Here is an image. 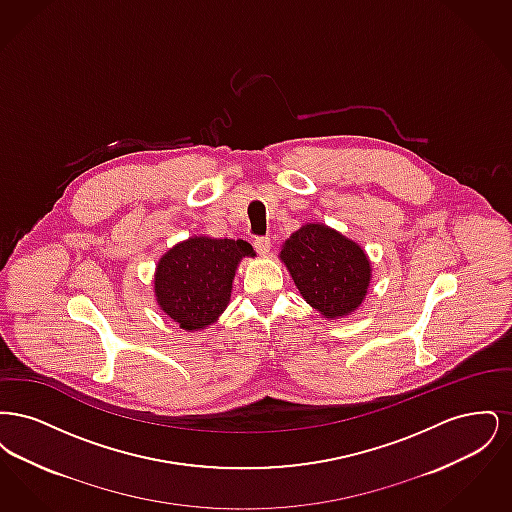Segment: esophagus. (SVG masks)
<instances>
[{
	"label": "esophagus",
	"instance_id": "esophagus-1",
	"mask_svg": "<svg viewBox=\"0 0 512 512\" xmlns=\"http://www.w3.org/2000/svg\"><path fill=\"white\" fill-rule=\"evenodd\" d=\"M253 245H255L257 253L267 255L268 251H270V238H268V236H259V238L253 240Z\"/></svg>",
	"mask_w": 512,
	"mask_h": 512
}]
</instances>
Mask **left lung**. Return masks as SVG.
I'll use <instances>...</instances> for the list:
<instances>
[{"label": "left lung", "mask_w": 512, "mask_h": 512, "mask_svg": "<svg viewBox=\"0 0 512 512\" xmlns=\"http://www.w3.org/2000/svg\"><path fill=\"white\" fill-rule=\"evenodd\" d=\"M280 259L303 299L324 318L347 317L365 299L370 261L363 247L324 224H305L282 245Z\"/></svg>", "instance_id": "obj_1"}]
</instances>
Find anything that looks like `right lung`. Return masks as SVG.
<instances>
[{"mask_svg":"<svg viewBox=\"0 0 512 512\" xmlns=\"http://www.w3.org/2000/svg\"><path fill=\"white\" fill-rule=\"evenodd\" d=\"M244 257H255L244 240L194 236L174 245L155 270L161 311L188 332L207 328L228 307L232 280Z\"/></svg>","mask_w":512,"mask_h":512,"instance_id":"add662e5","label":"right lung"}]
</instances>
